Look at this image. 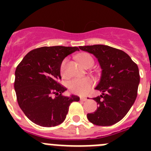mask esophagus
<instances>
[{
    "label": "esophagus",
    "mask_w": 151,
    "mask_h": 151,
    "mask_svg": "<svg viewBox=\"0 0 151 151\" xmlns=\"http://www.w3.org/2000/svg\"><path fill=\"white\" fill-rule=\"evenodd\" d=\"M80 100H81L82 101H87V97H80Z\"/></svg>",
    "instance_id": "obj_1"
}]
</instances>
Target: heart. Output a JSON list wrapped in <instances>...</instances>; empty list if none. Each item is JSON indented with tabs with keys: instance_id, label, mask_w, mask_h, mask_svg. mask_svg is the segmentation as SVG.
Here are the masks:
<instances>
[{
	"instance_id": "1",
	"label": "heart",
	"mask_w": 151,
	"mask_h": 151,
	"mask_svg": "<svg viewBox=\"0 0 151 151\" xmlns=\"http://www.w3.org/2000/svg\"><path fill=\"white\" fill-rule=\"evenodd\" d=\"M77 59L84 67L91 66L94 64V60L91 56L88 54H82L77 57ZM67 60L64 59L60 66V73L63 76H66V66ZM93 80L89 77H85L82 78H76L72 80L69 83V91L75 94L83 96L87 94L93 86Z\"/></svg>"
}]
</instances>
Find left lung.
I'll return each instance as SVG.
<instances>
[{"mask_svg":"<svg viewBox=\"0 0 151 151\" xmlns=\"http://www.w3.org/2000/svg\"><path fill=\"white\" fill-rule=\"evenodd\" d=\"M79 49L94 54L102 69L95 88L102 94L93 98L98 106L95 112L88 113V119L96 125H114L135 101L140 82L138 66L126 53L107 45L80 46Z\"/></svg>","mask_w":151,"mask_h":151,"instance_id":"8db88e82","label":"left lung"}]
</instances>
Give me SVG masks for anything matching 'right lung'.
<instances>
[{"label":"right lung","mask_w":151,"mask_h":151,"mask_svg":"<svg viewBox=\"0 0 151 151\" xmlns=\"http://www.w3.org/2000/svg\"><path fill=\"white\" fill-rule=\"evenodd\" d=\"M77 47H42L31 50L15 71L17 102L25 115L36 125L52 127L62 123L69 105L79 97L63 95L67 89L59 83L60 66Z\"/></svg>","instance_id":"1"}]
</instances>
